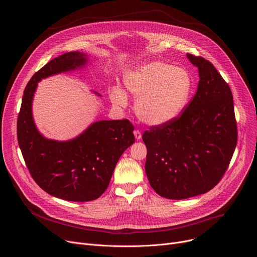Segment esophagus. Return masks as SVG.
I'll return each mask as SVG.
<instances>
[{
  "mask_svg": "<svg viewBox=\"0 0 257 257\" xmlns=\"http://www.w3.org/2000/svg\"><path fill=\"white\" fill-rule=\"evenodd\" d=\"M134 136L137 140L141 139V132L139 130H134Z\"/></svg>",
  "mask_w": 257,
  "mask_h": 257,
  "instance_id": "34e87169",
  "label": "esophagus"
}]
</instances>
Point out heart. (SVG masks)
Returning <instances> with one entry per match:
<instances>
[{
  "mask_svg": "<svg viewBox=\"0 0 257 257\" xmlns=\"http://www.w3.org/2000/svg\"><path fill=\"white\" fill-rule=\"evenodd\" d=\"M127 89L137 98L138 118L150 125H164L175 120L187 104L191 91V78L183 68L164 62L143 64L125 77ZM112 101L120 106L127 104L126 93L115 87Z\"/></svg>",
  "mask_w": 257,
  "mask_h": 257,
  "instance_id": "heart-1",
  "label": "heart"
}]
</instances>
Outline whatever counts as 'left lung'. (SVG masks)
Masks as SVG:
<instances>
[{"instance_id":"1","label":"left lung","mask_w":257,"mask_h":257,"mask_svg":"<svg viewBox=\"0 0 257 257\" xmlns=\"http://www.w3.org/2000/svg\"><path fill=\"white\" fill-rule=\"evenodd\" d=\"M187 58L199 72L195 95L175 120L142 135L151 186L176 200L206 193L221 181L238 137L230 86L209 61Z\"/></svg>"}]
</instances>
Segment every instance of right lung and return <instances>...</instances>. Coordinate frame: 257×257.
I'll return each mask as SVG.
<instances>
[{"instance_id":"obj_1","label":"right lung","mask_w":257,"mask_h":257,"mask_svg":"<svg viewBox=\"0 0 257 257\" xmlns=\"http://www.w3.org/2000/svg\"><path fill=\"white\" fill-rule=\"evenodd\" d=\"M86 62V55L70 52L40 69L24 89L17 120L19 148L36 184L55 197L76 202L94 200L105 191L120 157L135 141L127 119L95 122L69 141L47 139L36 129L31 105L38 82Z\"/></svg>"}]
</instances>
